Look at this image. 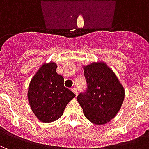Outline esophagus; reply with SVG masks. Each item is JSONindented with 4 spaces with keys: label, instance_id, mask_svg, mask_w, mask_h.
I'll return each mask as SVG.
<instances>
[{
    "label": "esophagus",
    "instance_id": "obj_1",
    "mask_svg": "<svg viewBox=\"0 0 149 149\" xmlns=\"http://www.w3.org/2000/svg\"><path fill=\"white\" fill-rule=\"evenodd\" d=\"M72 92H73V93H74L76 95H77L78 91H77V89L76 88H72Z\"/></svg>",
    "mask_w": 149,
    "mask_h": 149
}]
</instances>
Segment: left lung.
I'll return each instance as SVG.
<instances>
[{"label":"left lung","mask_w":149,"mask_h":149,"mask_svg":"<svg viewBox=\"0 0 149 149\" xmlns=\"http://www.w3.org/2000/svg\"><path fill=\"white\" fill-rule=\"evenodd\" d=\"M87 88L77 97L85 117L96 125H104L115 116L125 98V90L115 73L104 63L84 67Z\"/></svg>","instance_id":"1"}]
</instances>
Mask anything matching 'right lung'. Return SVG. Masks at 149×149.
<instances>
[{
	"instance_id": "add662e5",
	"label": "right lung",
	"mask_w": 149,
	"mask_h": 149,
	"mask_svg": "<svg viewBox=\"0 0 149 149\" xmlns=\"http://www.w3.org/2000/svg\"><path fill=\"white\" fill-rule=\"evenodd\" d=\"M56 68L55 63L44 64L31 80L28 91L31 109L45 123L60 118L67 104L76 96L65 87L64 77L57 74Z\"/></svg>"
}]
</instances>
